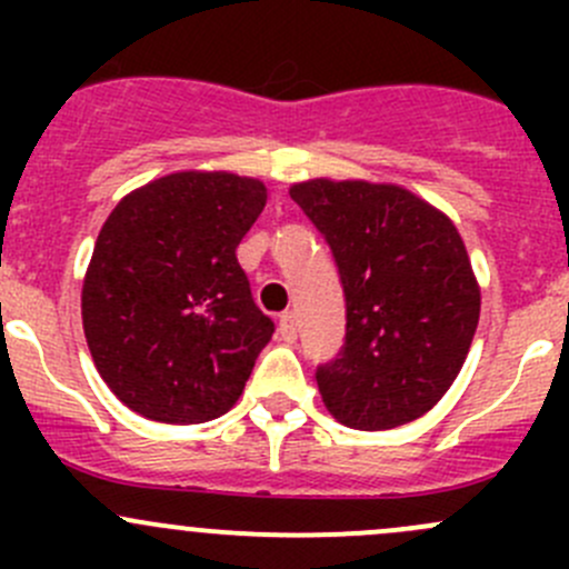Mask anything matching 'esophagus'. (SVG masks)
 <instances>
[{
    "label": "esophagus",
    "mask_w": 569,
    "mask_h": 569,
    "mask_svg": "<svg viewBox=\"0 0 569 569\" xmlns=\"http://www.w3.org/2000/svg\"><path fill=\"white\" fill-rule=\"evenodd\" d=\"M278 332H280V338H283V341H295V338H297V319H295V313H291V311L280 313Z\"/></svg>",
    "instance_id": "1"
}]
</instances>
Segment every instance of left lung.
Segmentation results:
<instances>
[{
    "mask_svg": "<svg viewBox=\"0 0 569 569\" xmlns=\"http://www.w3.org/2000/svg\"><path fill=\"white\" fill-rule=\"evenodd\" d=\"M330 244L347 336L319 366L321 401L343 427L380 432L432 410L460 375L479 325V283L455 222L393 183L289 189Z\"/></svg>",
    "mask_w": 569,
    "mask_h": 569,
    "instance_id": "left-lung-1",
    "label": "left lung"
}]
</instances>
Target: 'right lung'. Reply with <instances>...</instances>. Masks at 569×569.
Instances as JSON below:
<instances>
[{
	"instance_id": "1",
	"label": "right lung",
	"mask_w": 569,
	"mask_h": 569,
	"mask_svg": "<svg viewBox=\"0 0 569 569\" xmlns=\"http://www.w3.org/2000/svg\"><path fill=\"white\" fill-rule=\"evenodd\" d=\"M267 187L233 173H173L107 217L82 286V325L109 391L162 423L231 410L274 325L252 302L237 248Z\"/></svg>"
}]
</instances>
